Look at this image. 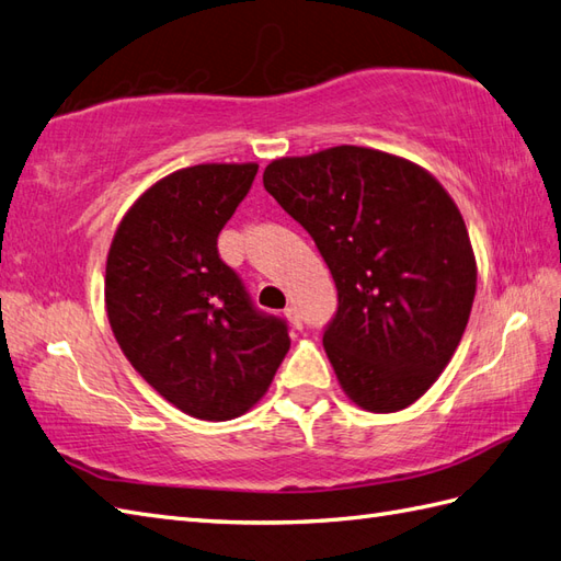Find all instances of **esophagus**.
<instances>
[{
	"mask_svg": "<svg viewBox=\"0 0 561 561\" xmlns=\"http://www.w3.org/2000/svg\"><path fill=\"white\" fill-rule=\"evenodd\" d=\"M284 318L289 320L296 330H301L304 328V320H301V312H298V308L296 306H289L284 310Z\"/></svg>",
	"mask_w": 561,
	"mask_h": 561,
	"instance_id": "34e87169",
	"label": "esophagus"
}]
</instances>
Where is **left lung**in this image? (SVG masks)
<instances>
[{
    "instance_id": "8db88e82",
    "label": "left lung",
    "mask_w": 561,
    "mask_h": 561,
    "mask_svg": "<svg viewBox=\"0 0 561 561\" xmlns=\"http://www.w3.org/2000/svg\"><path fill=\"white\" fill-rule=\"evenodd\" d=\"M263 184L334 277L340 308L322 344L344 394L373 413L411 407L473 308L478 267L457 203L427 169L358 146L272 160Z\"/></svg>"
}]
</instances>
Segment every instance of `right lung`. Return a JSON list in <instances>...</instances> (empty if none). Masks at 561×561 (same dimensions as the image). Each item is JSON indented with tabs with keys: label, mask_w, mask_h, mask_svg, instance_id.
I'll use <instances>...</instances> for the list:
<instances>
[{
	"label": "right lung",
	"mask_w": 561,
	"mask_h": 561,
	"mask_svg": "<svg viewBox=\"0 0 561 561\" xmlns=\"http://www.w3.org/2000/svg\"><path fill=\"white\" fill-rule=\"evenodd\" d=\"M255 162L179 169L138 195L104 270L114 340L154 392L201 421H231L265 397L291 346L286 322L251 304L217 237Z\"/></svg>",
	"instance_id": "obj_1"
}]
</instances>
